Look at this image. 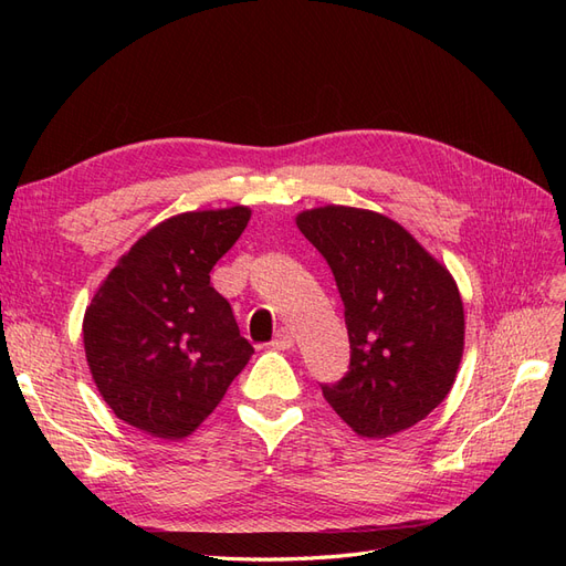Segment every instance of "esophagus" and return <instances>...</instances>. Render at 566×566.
Listing matches in <instances>:
<instances>
[{
  "label": "esophagus",
  "mask_w": 566,
  "mask_h": 566,
  "mask_svg": "<svg viewBox=\"0 0 566 566\" xmlns=\"http://www.w3.org/2000/svg\"><path fill=\"white\" fill-rule=\"evenodd\" d=\"M293 335H290L285 328H281L279 333H276V337L271 339V349H279V352H285V349H290L293 347Z\"/></svg>",
  "instance_id": "1"
}]
</instances>
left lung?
Masks as SVG:
<instances>
[{
  "instance_id": "1",
  "label": "left lung",
  "mask_w": 566,
  "mask_h": 566,
  "mask_svg": "<svg viewBox=\"0 0 566 566\" xmlns=\"http://www.w3.org/2000/svg\"><path fill=\"white\" fill-rule=\"evenodd\" d=\"M297 229L328 262L345 302L349 370L323 397L356 434L408 430L447 399L465 345L458 285L385 214L325 205Z\"/></svg>"
}]
</instances>
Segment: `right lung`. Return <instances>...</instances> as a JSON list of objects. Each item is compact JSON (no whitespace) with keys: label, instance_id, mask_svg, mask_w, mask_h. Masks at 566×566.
<instances>
[{"label":"right lung","instance_id":"right-lung-1","mask_svg":"<svg viewBox=\"0 0 566 566\" xmlns=\"http://www.w3.org/2000/svg\"><path fill=\"white\" fill-rule=\"evenodd\" d=\"M250 210L184 212L132 245L84 312V354L101 397L127 424L184 439L224 399L254 354L212 266Z\"/></svg>","mask_w":566,"mask_h":566}]
</instances>
